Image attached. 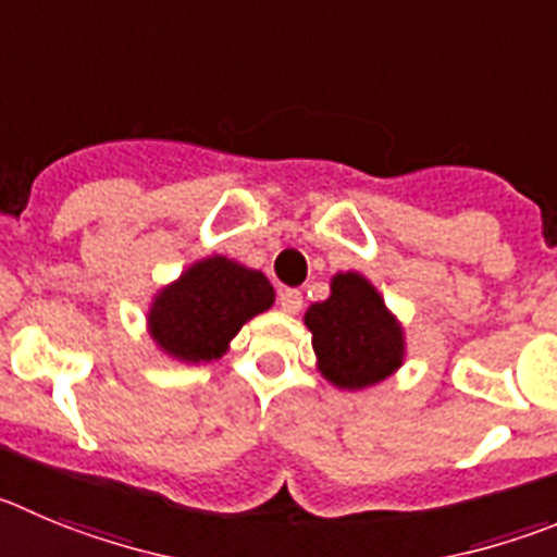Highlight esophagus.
<instances>
[{
  "label": "esophagus",
  "mask_w": 557,
  "mask_h": 557,
  "mask_svg": "<svg viewBox=\"0 0 557 557\" xmlns=\"http://www.w3.org/2000/svg\"><path fill=\"white\" fill-rule=\"evenodd\" d=\"M280 308H283L285 313H299V310H302V290H296V288L280 290Z\"/></svg>",
  "instance_id": "1"
}]
</instances>
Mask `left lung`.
Masks as SVG:
<instances>
[{
  "instance_id": "left-lung-1",
  "label": "left lung",
  "mask_w": 557,
  "mask_h": 557,
  "mask_svg": "<svg viewBox=\"0 0 557 557\" xmlns=\"http://www.w3.org/2000/svg\"><path fill=\"white\" fill-rule=\"evenodd\" d=\"M305 324L313 332L319 371L337 387H368L401 368V326L362 274H335L330 299L310 305Z\"/></svg>"
}]
</instances>
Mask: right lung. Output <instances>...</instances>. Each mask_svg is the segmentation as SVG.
Wrapping results in <instances>:
<instances>
[{"instance_id":"obj_1","label":"right lung","mask_w":557,"mask_h":557,"mask_svg":"<svg viewBox=\"0 0 557 557\" xmlns=\"http://www.w3.org/2000/svg\"><path fill=\"white\" fill-rule=\"evenodd\" d=\"M272 302L274 288L261 272L214 255L156 296L148 315L150 337L181 362L216 360L231 337Z\"/></svg>"}]
</instances>
